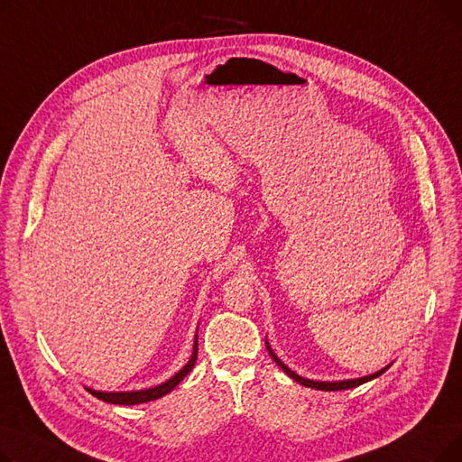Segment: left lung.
<instances>
[{"label": "left lung", "instance_id": "1", "mask_svg": "<svg viewBox=\"0 0 462 462\" xmlns=\"http://www.w3.org/2000/svg\"><path fill=\"white\" fill-rule=\"evenodd\" d=\"M265 348H268V352H270V356L273 357V361L277 363V365L290 376L292 380H296L298 383H301V385H305V387H312V390H322V392H341V390H350V387H356V385H361V383H365V382H369V380H374V378H378L382 373H385L387 369H390V365H385L383 369H380V371H376V373H373V374H369V376H361V378H350V380H335V382H320V380H310V378H303V376H300V374H296L292 369L290 367H286L284 363L277 357V354L273 352V348L270 346V343H268V338H265Z\"/></svg>", "mask_w": 462, "mask_h": 462}]
</instances>
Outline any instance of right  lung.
Instances as JSON below:
<instances>
[{
  "label": "right lung",
  "mask_w": 462,
  "mask_h": 462,
  "mask_svg": "<svg viewBox=\"0 0 462 462\" xmlns=\"http://www.w3.org/2000/svg\"><path fill=\"white\" fill-rule=\"evenodd\" d=\"M199 331V329H197ZM197 357H199V333L194 335V345H192V354H190V359L185 363V367H181L174 376H170L166 382L155 385V387H148V390H138V392H97V390H91V387H86V390L97 397L101 399L105 402H110V404H125V406H131V404H142V402H150V401H155V399H161L164 397L166 393H170L174 390V387L192 371L194 363H197Z\"/></svg>",
  "instance_id": "right-lung-1"
}]
</instances>
